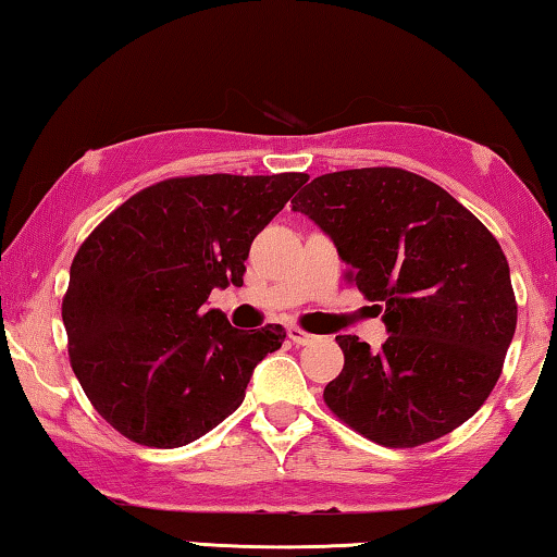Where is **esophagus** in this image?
<instances>
[{
    "mask_svg": "<svg viewBox=\"0 0 557 557\" xmlns=\"http://www.w3.org/2000/svg\"><path fill=\"white\" fill-rule=\"evenodd\" d=\"M287 336H289V342L297 344V346H309V344L317 342L314 334L301 332V329H297V326H289V329H287Z\"/></svg>",
    "mask_w": 557,
    "mask_h": 557,
    "instance_id": "obj_1",
    "label": "esophagus"
}]
</instances>
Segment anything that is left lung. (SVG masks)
Here are the masks:
<instances>
[{
  "instance_id": "8db88e82",
  "label": "left lung",
  "mask_w": 557,
  "mask_h": 557,
  "mask_svg": "<svg viewBox=\"0 0 557 557\" xmlns=\"http://www.w3.org/2000/svg\"><path fill=\"white\" fill-rule=\"evenodd\" d=\"M334 243L348 277L381 301L379 351L336 336L344 371L324 400L385 447H418L482 408L516 332L508 262L465 206L393 166L317 176L292 199Z\"/></svg>"
}]
</instances>
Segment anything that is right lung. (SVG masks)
<instances>
[{"mask_svg":"<svg viewBox=\"0 0 557 557\" xmlns=\"http://www.w3.org/2000/svg\"><path fill=\"white\" fill-rule=\"evenodd\" d=\"M307 174L184 176L112 211L75 252L63 324L75 379L112 428L172 449L238 408L285 329H235L211 289L243 285L250 243Z\"/></svg>","mask_w":557,"mask_h":557,"instance_id":"add662e5","label":"right lung"}]
</instances>
